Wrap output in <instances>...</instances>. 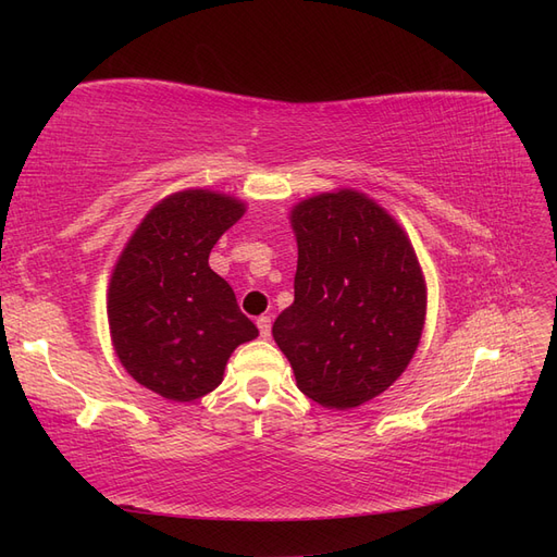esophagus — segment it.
Masks as SVG:
<instances>
[{"instance_id":"1","label":"esophagus","mask_w":557,"mask_h":557,"mask_svg":"<svg viewBox=\"0 0 557 557\" xmlns=\"http://www.w3.org/2000/svg\"><path fill=\"white\" fill-rule=\"evenodd\" d=\"M256 323H258L260 336H264V339H267V336L272 334V318H269V315H260V318L256 320Z\"/></svg>"}]
</instances>
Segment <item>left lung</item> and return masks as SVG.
Here are the masks:
<instances>
[{"mask_svg":"<svg viewBox=\"0 0 557 557\" xmlns=\"http://www.w3.org/2000/svg\"><path fill=\"white\" fill-rule=\"evenodd\" d=\"M295 301L272 327L301 393L348 411L379 397L409 367L428 285L407 232L376 199L336 188L290 209Z\"/></svg>","mask_w":557,"mask_h":557,"instance_id":"1","label":"left lung"}]
</instances>
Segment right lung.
<instances>
[{
	"label": "right lung",
	"instance_id": "obj_1",
	"mask_svg": "<svg viewBox=\"0 0 557 557\" xmlns=\"http://www.w3.org/2000/svg\"><path fill=\"white\" fill-rule=\"evenodd\" d=\"M244 213L246 201L227 193H172L144 215L113 264V350L134 381L164 399L215 391L234 348L258 336L230 283L209 267L211 248Z\"/></svg>",
	"mask_w": 557,
	"mask_h": 557
}]
</instances>
